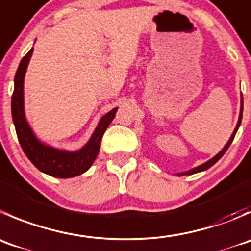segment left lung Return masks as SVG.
Returning a JSON list of instances; mask_svg holds the SVG:
<instances>
[{
    "label": "left lung",
    "instance_id": "left-lung-1",
    "mask_svg": "<svg viewBox=\"0 0 251 251\" xmlns=\"http://www.w3.org/2000/svg\"><path fill=\"white\" fill-rule=\"evenodd\" d=\"M242 116H243V96H240V113H239V120H238L237 126H235V128H234V131H233L232 136H230V138H229V140H228V142L226 143L225 147H223L222 150H221L220 152H218L217 154L215 155V157L211 158L210 160H207V162L202 163V164H201V165H198V167L193 168V169H190V170H186V172H182V173H177V174H176L177 176H182V175H191V174H195V173L203 172V170H207L208 168L212 167V165L215 164L216 162H218V160L221 159V157H222V155L226 153V151L228 150V147H229V146H230V143H232V141L234 140L235 133H237L238 128H239V126H240V123H242Z\"/></svg>",
    "mask_w": 251,
    "mask_h": 251
}]
</instances>
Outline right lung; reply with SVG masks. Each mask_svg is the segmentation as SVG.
Returning <instances> with one entry per match:
<instances>
[{
  "instance_id": "add662e5",
  "label": "right lung",
  "mask_w": 251,
  "mask_h": 251,
  "mask_svg": "<svg viewBox=\"0 0 251 251\" xmlns=\"http://www.w3.org/2000/svg\"><path fill=\"white\" fill-rule=\"evenodd\" d=\"M33 50L34 49L31 48L30 51L22 58L14 76V91L12 96L11 109L18 141L28 159L40 172L62 179L77 176L87 172L96 160L100 148L101 137L115 118L118 108L111 109L109 113L101 116L89 141L79 150H60L41 142L29 125L24 110V77L33 55Z\"/></svg>"
}]
</instances>
